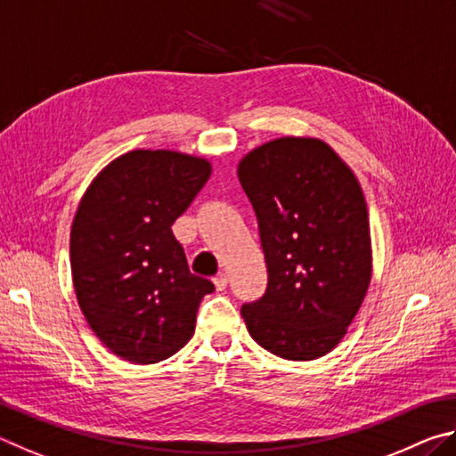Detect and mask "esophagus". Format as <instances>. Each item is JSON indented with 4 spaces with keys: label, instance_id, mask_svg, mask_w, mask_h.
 Instances as JSON below:
<instances>
[{
    "label": "esophagus",
    "instance_id": "obj_1",
    "mask_svg": "<svg viewBox=\"0 0 456 456\" xmlns=\"http://www.w3.org/2000/svg\"><path fill=\"white\" fill-rule=\"evenodd\" d=\"M214 286L218 290H224L228 286V276L226 274H218V276H214Z\"/></svg>",
    "mask_w": 456,
    "mask_h": 456
}]
</instances>
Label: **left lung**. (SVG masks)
Wrapping results in <instances>:
<instances>
[{
    "instance_id": "left-lung-1",
    "label": "left lung",
    "mask_w": 456,
    "mask_h": 456,
    "mask_svg": "<svg viewBox=\"0 0 456 456\" xmlns=\"http://www.w3.org/2000/svg\"><path fill=\"white\" fill-rule=\"evenodd\" d=\"M258 218L265 297L242 306L250 337L286 361L338 345L372 276L364 194L353 170L316 138H278L238 164Z\"/></svg>"
}]
</instances>
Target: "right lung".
I'll return each instance as SVG.
<instances>
[{
	"mask_svg": "<svg viewBox=\"0 0 456 456\" xmlns=\"http://www.w3.org/2000/svg\"><path fill=\"white\" fill-rule=\"evenodd\" d=\"M212 166L172 150H134L95 175L69 234L71 278L90 329L116 356L154 364L186 345L214 284L190 273L172 224Z\"/></svg>",
	"mask_w": 456,
	"mask_h": 456,
	"instance_id": "obj_1",
	"label": "right lung"
}]
</instances>
